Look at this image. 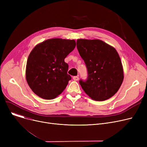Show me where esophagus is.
Returning <instances> with one entry per match:
<instances>
[{
	"label": "esophagus",
	"instance_id": "obj_1",
	"mask_svg": "<svg viewBox=\"0 0 147 147\" xmlns=\"http://www.w3.org/2000/svg\"><path fill=\"white\" fill-rule=\"evenodd\" d=\"M73 79L74 81H78L79 80V77L78 76H74Z\"/></svg>",
	"mask_w": 147,
	"mask_h": 147
}]
</instances>
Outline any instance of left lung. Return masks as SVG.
I'll list each match as a JSON object with an SVG mask.
<instances>
[{
  "label": "left lung",
  "mask_w": 147,
  "mask_h": 147,
  "mask_svg": "<svg viewBox=\"0 0 147 147\" xmlns=\"http://www.w3.org/2000/svg\"><path fill=\"white\" fill-rule=\"evenodd\" d=\"M77 48L88 69V78L79 83L93 100L105 101L120 88L124 78L123 68L117 51L99 40L78 39Z\"/></svg>",
  "instance_id": "obj_1"
}]
</instances>
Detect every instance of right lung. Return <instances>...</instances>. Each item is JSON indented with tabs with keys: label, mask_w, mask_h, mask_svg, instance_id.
<instances>
[{
	"label": "right lung",
	"mask_w": 147,
	"mask_h": 147,
	"mask_svg": "<svg viewBox=\"0 0 147 147\" xmlns=\"http://www.w3.org/2000/svg\"><path fill=\"white\" fill-rule=\"evenodd\" d=\"M76 46L74 40L51 38L37 45L30 52L26 76L34 93L45 99L55 98L65 89L71 76L64 59Z\"/></svg>",
	"instance_id": "obj_1"
}]
</instances>
